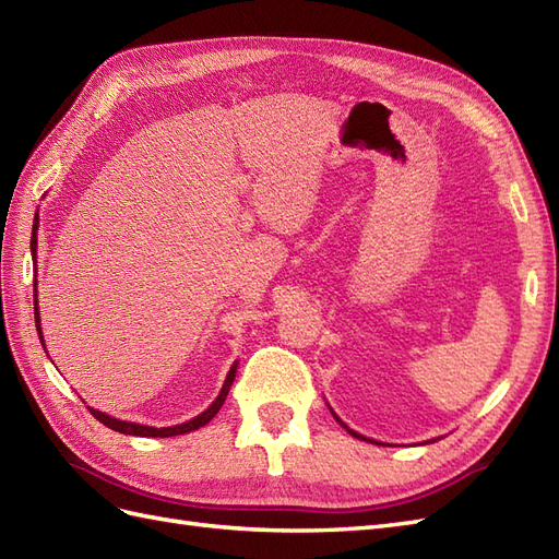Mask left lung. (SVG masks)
Here are the masks:
<instances>
[{
  "instance_id": "obj_1",
  "label": "left lung",
  "mask_w": 559,
  "mask_h": 559,
  "mask_svg": "<svg viewBox=\"0 0 559 559\" xmlns=\"http://www.w3.org/2000/svg\"><path fill=\"white\" fill-rule=\"evenodd\" d=\"M347 431H349V429H347ZM349 433H352V436H357V438H361V441H366V438H364V436H359L357 431H349Z\"/></svg>"
}]
</instances>
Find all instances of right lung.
Returning a JSON list of instances; mask_svg holds the SVG:
<instances>
[{"label":"right lung","mask_w":559,"mask_h":559,"mask_svg":"<svg viewBox=\"0 0 559 559\" xmlns=\"http://www.w3.org/2000/svg\"><path fill=\"white\" fill-rule=\"evenodd\" d=\"M35 228H37V224H35ZM35 249H37V235H32V253H35ZM35 306H37V289H35ZM35 321H37V331H39V337H41V345H44V335H41V329H39V326H41V324H39V310H37V308H35ZM235 368H238V364H235V366L228 370L226 382H224V386H222V394L216 396V401L210 405V408H207L205 413H200L198 417H193V419H189V421H183V425H177V427L154 429V427L134 425V421L114 419V417H109V415H105V413H99V411H93V408H88V411H91V415H93L97 421H103L105 427H109V429H114V431H118V433H128V436H151V438H167V436L189 433V431H195V429H200V427H205L207 421L218 413V408H222L226 396H228V392H230V384H233V380H235Z\"/></svg>","instance_id":"1"}]
</instances>
